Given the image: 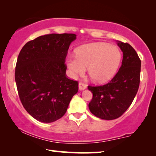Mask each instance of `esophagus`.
<instances>
[{
	"label": "esophagus",
	"instance_id": "1",
	"mask_svg": "<svg viewBox=\"0 0 156 156\" xmlns=\"http://www.w3.org/2000/svg\"><path fill=\"white\" fill-rule=\"evenodd\" d=\"M86 88H87V86L84 84H83V83H82V82L79 83V90L83 91V90H84Z\"/></svg>",
	"mask_w": 156,
	"mask_h": 156
}]
</instances>
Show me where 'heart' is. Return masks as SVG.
Segmentation results:
<instances>
[{"label":"heart","mask_w":156,"mask_h":156,"mask_svg":"<svg viewBox=\"0 0 156 156\" xmlns=\"http://www.w3.org/2000/svg\"><path fill=\"white\" fill-rule=\"evenodd\" d=\"M76 57L65 59L69 75L75 79L82 75L88 68L89 75L94 82L104 83L110 80L118 70L121 53L116 46L97 42L80 47L76 50Z\"/></svg>","instance_id":"obj_1"}]
</instances>
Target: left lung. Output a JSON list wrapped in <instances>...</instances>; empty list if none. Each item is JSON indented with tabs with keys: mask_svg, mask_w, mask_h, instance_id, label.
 <instances>
[{
	"mask_svg": "<svg viewBox=\"0 0 156 156\" xmlns=\"http://www.w3.org/2000/svg\"><path fill=\"white\" fill-rule=\"evenodd\" d=\"M116 42L123 52L119 72L106 84L88 87L93 94L89 104V110L94 116L104 120L121 116L131 104L139 87L141 62L137 53L129 44Z\"/></svg>",
	"mask_w": 156,
	"mask_h": 156,
	"instance_id": "left-lung-1",
	"label": "left lung"
}]
</instances>
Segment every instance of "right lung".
Wrapping results in <instances>:
<instances>
[{"mask_svg": "<svg viewBox=\"0 0 156 156\" xmlns=\"http://www.w3.org/2000/svg\"><path fill=\"white\" fill-rule=\"evenodd\" d=\"M75 34L40 36L23 46L17 60L15 80L19 97L36 120L52 123L62 118L78 91V82L66 76L65 65Z\"/></svg>", "mask_w": 156, "mask_h": 156, "instance_id": "add662e5", "label": "right lung"}]
</instances>
